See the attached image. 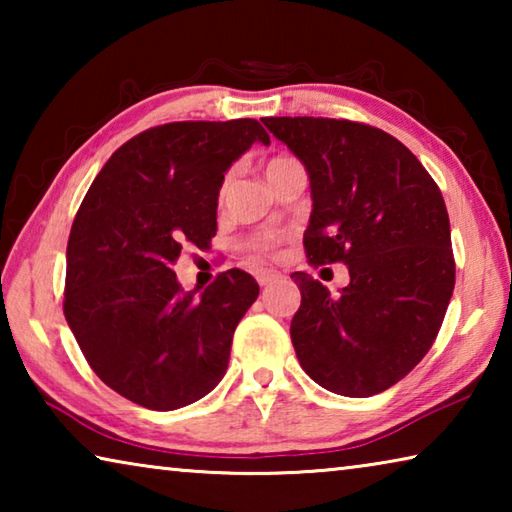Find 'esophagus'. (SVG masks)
<instances>
[{
    "label": "esophagus",
    "instance_id": "obj_1",
    "mask_svg": "<svg viewBox=\"0 0 512 512\" xmlns=\"http://www.w3.org/2000/svg\"><path fill=\"white\" fill-rule=\"evenodd\" d=\"M277 277H280V273H277V271H259L257 282L262 284V287H266V284H271L273 280H277Z\"/></svg>",
    "mask_w": 512,
    "mask_h": 512
}]
</instances>
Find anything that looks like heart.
Returning a JSON list of instances; mask_svg holds the SVG:
<instances>
[{
    "mask_svg": "<svg viewBox=\"0 0 512 512\" xmlns=\"http://www.w3.org/2000/svg\"><path fill=\"white\" fill-rule=\"evenodd\" d=\"M291 160H293V158H289V155H275V158L268 160V162L264 164L266 180L271 178L277 169H282L284 164L291 162ZM225 189H228V178H225L223 183H221V196L225 194ZM250 248H253L257 255H271L273 250H275V239H271V237H259V239L253 241V244H250Z\"/></svg>",
    "mask_w": 512,
    "mask_h": 512,
    "instance_id": "1",
    "label": "heart"
}]
</instances>
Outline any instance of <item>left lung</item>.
I'll return each instance as SVG.
<instances>
[{"label": "left lung", "instance_id": "1", "mask_svg": "<svg viewBox=\"0 0 512 512\" xmlns=\"http://www.w3.org/2000/svg\"><path fill=\"white\" fill-rule=\"evenodd\" d=\"M262 121L309 173V264L343 262L350 271L341 296L309 273L291 275L302 296L291 320L300 366L336 395H377L429 352L452 298L456 264L443 194L381 128L327 117Z\"/></svg>", "mask_w": 512, "mask_h": 512}]
</instances>
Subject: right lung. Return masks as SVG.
Wrapping results in <instances>:
<instances>
[{
    "mask_svg": "<svg viewBox=\"0 0 512 512\" xmlns=\"http://www.w3.org/2000/svg\"><path fill=\"white\" fill-rule=\"evenodd\" d=\"M253 142H271L257 119L153 126L110 155L76 212L67 325L103 384L144 409L173 411L210 393L259 296L239 268L201 296L171 268L185 246L210 248L223 173Z\"/></svg>",
    "mask_w": 512,
    "mask_h": 512,
    "instance_id": "right-lung-1",
    "label": "right lung"
}]
</instances>
